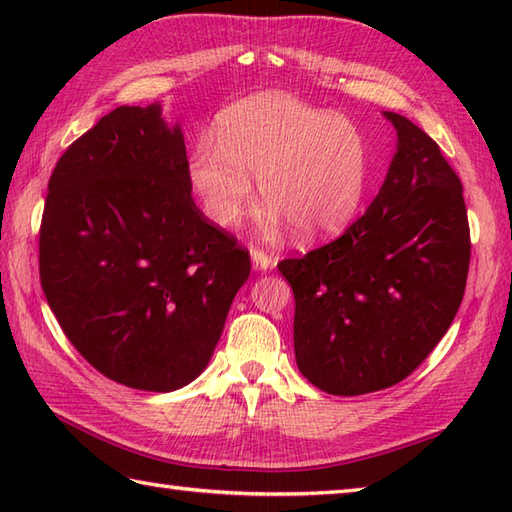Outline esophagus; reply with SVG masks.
<instances>
[{
    "instance_id": "1",
    "label": "esophagus",
    "mask_w": 512,
    "mask_h": 512,
    "mask_svg": "<svg viewBox=\"0 0 512 512\" xmlns=\"http://www.w3.org/2000/svg\"><path fill=\"white\" fill-rule=\"evenodd\" d=\"M250 259H253V266L257 270H270L275 266V259L264 253L262 248H250Z\"/></svg>"
}]
</instances>
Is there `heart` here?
<instances>
[{"mask_svg":"<svg viewBox=\"0 0 512 512\" xmlns=\"http://www.w3.org/2000/svg\"><path fill=\"white\" fill-rule=\"evenodd\" d=\"M189 182L217 226H233L259 193L270 204L264 228L288 222L301 239L339 233L363 202L369 178L365 134L352 118L297 96L266 92L233 103L217 118L215 140L191 149Z\"/></svg>","mask_w":512,"mask_h":512,"instance_id":"heart-1","label":"heart"}]
</instances>
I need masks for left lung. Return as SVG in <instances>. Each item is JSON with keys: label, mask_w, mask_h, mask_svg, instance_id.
Wrapping results in <instances>:
<instances>
[{"label": "left lung", "mask_w": 512, "mask_h": 512, "mask_svg": "<svg viewBox=\"0 0 512 512\" xmlns=\"http://www.w3.org/2000/svg\"><path fill=\"white\" fill-rule=\"evenodd\" d=\"M385 116L398 151L374 202L341 237L277 264L295 292L299 372L334 396L405 380L447 334L469 275L458 173L418 125Z\"/></svg>", "instance_id": "obj_1"}]
</instances>
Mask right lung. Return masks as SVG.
<instances>
[{
	"label": "right lung",
	"instance_id": "obj_1",
	"mask_svg": "<svg viewBox=\"0 0 512 512\" xmlns=\"http://www.w3.org/2000/svg\"><path fill=\"white\" fill-rule=\"evenodd\" d=\"M187 167L160 105H123L63 151L48 182L43 295L76 352L132 389L191 383L250 275L248 250L195 206Z\"/></svg>",
	"mask_w": 512,
	"mask_h": 512
}]
</instances>
